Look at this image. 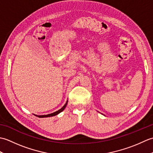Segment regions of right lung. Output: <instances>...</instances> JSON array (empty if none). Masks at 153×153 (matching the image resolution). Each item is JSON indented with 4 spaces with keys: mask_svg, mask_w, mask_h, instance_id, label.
<instances>
[{
    "mask_svg": "<svg viewBox=\"0 0 153 153\" xmlns=\"http://www.w3.org/2000/svg\"><path fill=\"white\" fill-rule=\"evenodd\" d=\"M67 103H68V101L66 102V104H65L64 106L62 107V108H60L59 110H58V111H56V112H53V113H52V114H50L43 115V116H37V115H35V116H38L39 118H46V117H51V116H56V115H57V114H59L60 112H62V111H63V110H64V108H66V105H67Z\"/></svg>",
    "mask_w": 153,
    "mask_h": 153,
    "instance_id": "obj_1",
    "label": "right lung"
}]
</instances>
